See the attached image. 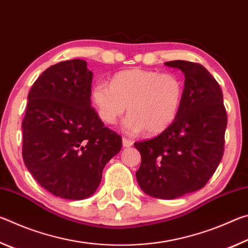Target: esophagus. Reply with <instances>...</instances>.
Masks as SVG:
<instances>
[{"label":"esophagus","mask_w":248,"mask_h":248,"mask_svg":"<svg viewBox=\"0 0 248 248\" xmlns=\"http://www.w3.org/2000/svg\"><path fill=\"white\" fill-rule=\"evenodd\" d=\"M133 144V141L127 139V138H123V145L124 148H130Z\"/></svg>","instance_id":"obj_1"}]
</instances>
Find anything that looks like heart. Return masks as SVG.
I'll list each match as a JSON object with an SVG mask.
<instances>
[{"label":"heart","instance_id":"heart-1","mask_svg":"<svg viewBox=\"0 0 248 248\" xmlns=\"http://www.w3.org/2000/svg\"><path fill=\"white\" fill-rule=\"evenodd\" d=\"M182 96L177 75L140 69L117 73L109 85L97 82L91 90L92 102L105 124H115L128 108L123 130L131 136L145 129L150 134L166 130L176 118Z\"/></svg>","mask_w":248,"mask_h":248}]
</instances>
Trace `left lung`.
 <instances>
[{
  "mask_svg": "<svg viewBox=\"0 0 248 248\" xmlns=\"http://www.w3.org/2000/svg\"><path fill=\"white\" fill-rule=\"evenodd\" d=\"M185 74L176 118L154 139L136 142L141 153L138 184L146 195L176 199L202 188L219 166L228 117L223 94L209 71L195 62L164 63Z\"/></svg>",
  "mask_w": 248,
  "mask_h": 248,
  "instance_id": "left-lung-1",
  "label": "left lung"
}]
</instances>
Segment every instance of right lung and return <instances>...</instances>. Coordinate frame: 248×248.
Returning a JSON list of instances; mask_svg holds the SVG:
<instances>
[{
    "instance_id": "1",
    "label": "right lung",
    "mask_w": 248,
    "mask_h": 248,
    "mask_svg": "<svg viewBox=\"0 0 248 248\" xmlns=\"http://www.w3.org/2000/svg\"><path fill=\"white\" fill-rule=\"evenodd\" d=\"M92 81L86 61L59 62L41 73L27 97L24 163L46 190L63 199L93 195L105 165L123 146L92 108Z\"/></svg>"
}]
</instances>
